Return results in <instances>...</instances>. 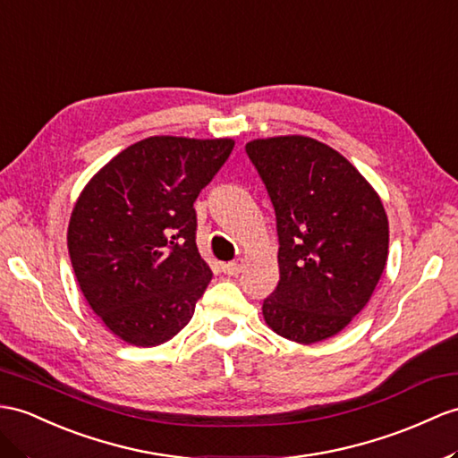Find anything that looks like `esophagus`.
<instances>
[{
    "label": "esophagus",
    "instance_id": "esophagus-1",
    "mask_svg": "<svg viewBox=\"0 0 458 458\" xmlns=\"http://www.w3.org/2000/svg\"><path fill=\"white\" fill-rule=\"evenodd\" d=\"M241 267L242 266L239 262H229V264H223L221 270H223V274H227V276H237L241 272Z\"/></svg>",
    "mask_w": 458,
    "mask_h": 458
}]
</instances>
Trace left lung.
<instances>
[{
    "label": "left lung",
    "mask_w": 458,
    "mask_h": 458,
    "mask_svg": "<svg viewBox=\"0 0 458 458\" xmlns=\"http://www.w3.org/2000/svg\"><path fill=\"white\" fill-rule=\"evenodd\" d=\"M247 153L276 209L280 282L266 325L297 344L332 338L369 303L388 256V219L363 174L307 136L252 140Z\"/></svg>",
    "instance_id": "8db88e82"
}]
</instances>
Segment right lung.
I'll return each instance as SVG.
<instances>
[{
	"instance_id": "right-lung-1",
	"label": "right lung",
	"mask_w": 458,
	"mask_h": 458,
	"mask_svg": "<svg viewBox=\"0 0 458 458\" xmlns=\"http://www.w3.org/2000/svg\"><path fill=\"white\" fill-rule=\"evenodd\" d=\"M231 138L151 136L120 151L73 206L68 250L83 297L126 344L176 336L211 280L194 202L229 159Z\"/></svg>"
}]
</instances>
